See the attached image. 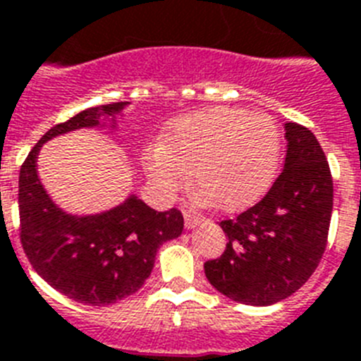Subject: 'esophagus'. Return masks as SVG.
Returning a JSON list of instances; mask_svg holds the SVG:
<instances>
[{
    "label": "esophagus",
    "instance_id": "esophagus-1",
    "mask_svg": "<svg viewBox=\"0 0 361 361\" xmlns=\"http://www.w3.org/2000/svg\"><path fill=\"white\" fill-rule=\"evenodd\" d=\"M200 224H202V218L189 214V212H185V228H194V227H198Z\"/></svg>",
    "mask_w": 361,
    "mask_h": 361
}]
</instances>
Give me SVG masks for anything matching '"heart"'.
Listing matches in <instances>:
<instances>
[{
	"label": "heart",
	"instance_id": "b5f03b06",
	"mask_svg": "<svg viewBox=\"0 0 361 361\" xmlns=\"http://www.w3.org/2000/svg\"><path fill=\"white\" fill-rule=\"evenodd\" d=\"M280 152L281 133L271 116L212 106L172 121L165 143L145 154V169L163 194L181 189L190 171L203 202L238 211L271 187Z\"/></svg>",
	"mask_w": 361,
	"mask_h": 361
}]
</instances>
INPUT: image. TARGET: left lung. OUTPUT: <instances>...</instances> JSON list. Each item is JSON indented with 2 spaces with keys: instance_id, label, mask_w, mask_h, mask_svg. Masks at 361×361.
<instances>
[{
  "instance_id": "1",
  "label": "left lung",
  "mask_w": 361,
  "mask_h": 361,
  "mask_svg": "<svg viewBox=\"0 0 361 361\" xmlns=\"http://www.w3.org/2000/svg\"><path fill=\"white\" fill-rule=\"evenodd\" d=\"M283 172L255 207L219 224L224 255L205 262L216 290L245 305L265 307L296 293L318 267L332 214V178L314 134L285 123Z\"/></svg>"
}]
</instances>
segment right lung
<instances>
[{
  "label": "right lung",
  "mask_w": 361,
  "mask_h": 361,
  "mask_svg": "<svg viewBox=\"0 0 361 361\" xmlns=\"http://www.w3.org/2000/svg\"><path fill=\"white\" fill-rule=\"evenodd\" d=\"M128 102L90 106L54 125L34 145L20 171V238L25 255L43 280L74 302L111 305L130 296L152 272L159 245L183 231L178 209L158 212L130 194L99 214H68L56 205L37 176L43 143L78 128H116Z\"/></svg>",
  "instance_id": "obj_1"
}]
</instances>
